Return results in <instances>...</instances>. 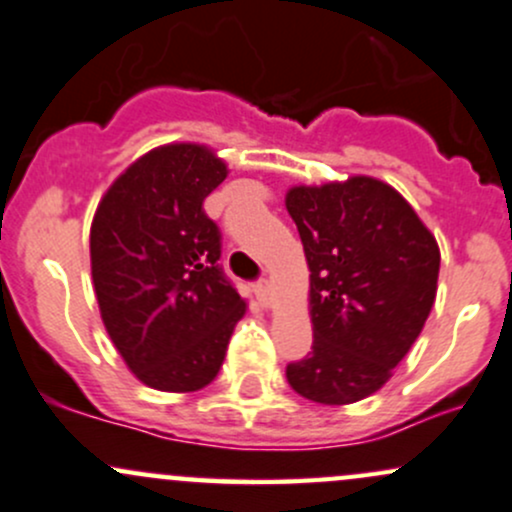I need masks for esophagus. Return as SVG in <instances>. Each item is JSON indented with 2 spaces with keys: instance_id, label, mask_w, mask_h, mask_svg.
I'll list each match as a JSON object with an SVG mask.
<instances>
[{
  "instance_id": "34e87169",
  "label": "esophagus",
  "mask_w": 512,
  "mask_h": 512,
  "mask_svg": "<svg viewBox=\"0 0 512 512\" xmlns=\"http://www.w3.org/2000/svg\"><path fill=\"white\" fill-rule=\"evenodd\" d=\"M254 290H256V297H258V302H261L263 307H271V302H273V290H271V283H268L266 278L256 280Z\"/></svg>"
}]
</instances>
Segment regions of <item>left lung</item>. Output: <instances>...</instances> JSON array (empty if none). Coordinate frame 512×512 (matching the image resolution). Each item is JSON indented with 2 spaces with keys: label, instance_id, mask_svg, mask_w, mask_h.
Masks as SVG:
<instances>
[{
  "label": "left lung",
  "instance_id": "1",
  "mask_svg": "<svg viewBox=\"0 0 512 512\" xmlns=\"http://www.w3.org/2000/svg\"><path fill=\"white\" fill-rule=\"evenodd\" d=\"M287 212L309 263L312 353L287 365L290 387L341 406L392 377L435 302L440 249L413 208L387 183L292 188Z\"/></svg>",
  "mask_w": 512,
  "mask_h": 512
}]
</instances>
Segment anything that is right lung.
Returning <instances> with one entry per match:
<instances>
[{
  "instance_id": "1",
  "label": "right lung",
  "mask_w": 512,
  "mask_h": 512,
  "mask_svg": "<svg viewBox=\"0 0 512 512\" xmlns=\"http://www.w3.org/2000/svg\"><path fill=\"white\" fill-rule=\"evenodd\" d=\"M227 166L200 145H166L108 188L91 225V275L113 346L147 387L195 392L225 360L246 304L217 261L205 198Z\"/></svg>"
}]
</instances>
